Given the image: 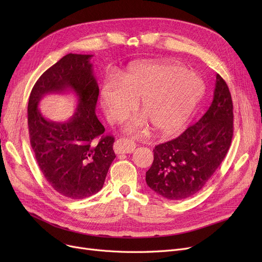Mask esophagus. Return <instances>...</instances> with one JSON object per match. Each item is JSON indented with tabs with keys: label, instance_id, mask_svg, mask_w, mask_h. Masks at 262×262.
<instances>
[{
	"label": "esophagus",
	"instance_id": "1",
	"mask_svg": "<svg viewBox=\"0 0 262 262\" xmlns=\"http://www.w3.org/2000/svg\"><path fill=\"white\" fill-rule=\"evenodd\" d=\"M136 148V143L128 138L118 139L114 144V149L117 154H128L134 152Z\"/></svg>",
	"mask_w": 262,
	"mask_h": 262
}]
</instances>
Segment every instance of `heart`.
<instances>
[{
	"instance_id": "obj_1",
	"label": "heart",
	"mask_w": 262,
	"mask_h": 262,
	"mask_svg": "<svg viewBox=\"0 0 262 262\" xmlns=\"http://www.w3.org/2000/svg\"><path fill=\"white\" fill-rule=\"evenodd\" d=\"M205 92L201 76L168 62L146 63L132 68L120 78H107L101 89V103L106 119H126L141 99L143 114L125 124L133 134H146L149 123L160 135H170L190 118Z\"/></svg>"
}]
</instances>
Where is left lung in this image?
<instances>
[{"label":"left lung","mask_w":262,"mask_h":262,"mask_svg":"<svg viewBox=\"0 0 262 262\" xmlns=\"http://www.w3.org/2000/svg\"><path fill=\"white\" fill-rule=\"evenodd\" d=\"M233 106L225 80L216 74L207 112L177 138L153 149L147 186L168 200L188 199L206 185L225 158L233 135Z\"/></svg>","instance_id":"8db88e82"}]
</instances>
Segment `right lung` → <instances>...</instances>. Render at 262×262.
<instances>
[{"mask_svg":"<svg viewBox=\"0 0 262 262\" xmlns=\"http://www.w3.org/2000/svg\"><path fill=\"white\" fill-rule=\"evenodd\" d=\"M91 57L70 53L49 68L34 85L27 106V125L38 166L55 191L73 200L98 193L116 158L115 138L104 135L105 128L95 115L99 86ZM68 90L79 99L74 117L63 123L47 120L37 110L39 100L48 93Z\"/></svg>","mask_w":262,"mask_h":262,"instance_id":"1","label":"right lung"}]
</instances>
